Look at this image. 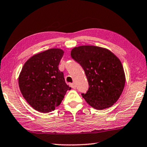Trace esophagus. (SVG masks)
I'll return each instance as SVG.
<instances>
[{
  "label": "esophagus",
  "mask_w": 147,
  "mask_h": 147,
  "mask_svg": "<svg viewBox=\"0 0 147 147\" xmlns=\"http://www.w3.org/2000/svg\"><path fill=\"white\" fill-rule=\"evenodd\" d=\"M70 86H71V88H73V89H75V88H76V86H75V84H73V83H71V84H70Z\"/></svg>",
  "instance_id": "obj_1"
}]
</instances>
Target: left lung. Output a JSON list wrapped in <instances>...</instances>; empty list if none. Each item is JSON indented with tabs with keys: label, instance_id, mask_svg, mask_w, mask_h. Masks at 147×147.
<instances>
[{
	"label": "left lung",
	"instance_id": "obj_1",
	"mask_svg": "<svg viewBox=\"0 0 147 147\" xmlns=\"http://www.w3.org/2000/svg\"><path fill=\"white\" fill-rule=\"evenodd\" d=\"M71 56L85 71L89 89L82 95L88 104L99 110L112 106L125 85L120 59L108 49L92 45L74 47Z\"/></svg>",
	"mask_w": 147,
	"mask_h": 147
}]
</instances>
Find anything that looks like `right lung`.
I'll return each mask as SVG.
<instances>
[{"label": "right lung", "mask_w": 147, "mask_h": 147, "mask_svg": "<svg viewBox=\"0 0 147 147\" xmlns=\"http://www.w3.org/2000/svg\"><path fill=\"white\" fill-rule=\"evenodd\" d=\"M63 53L60 49H51L35 54L26 61L20 73V91L27 102L39 112L54 111L71 89L58 69Z\"/></svg>", "instance_id": "obj_1"}]
</instances>
